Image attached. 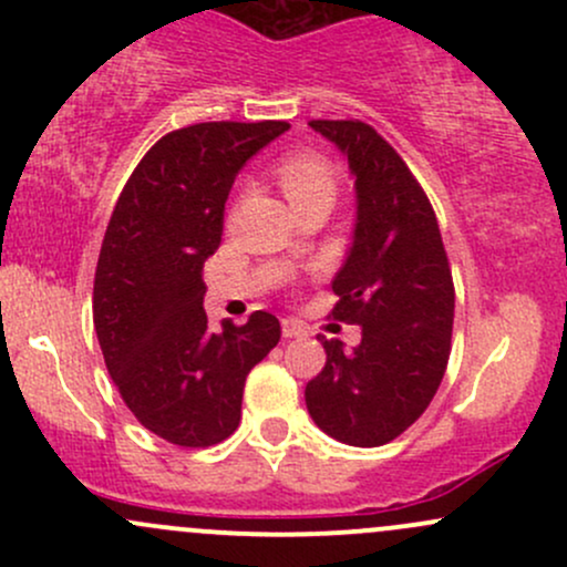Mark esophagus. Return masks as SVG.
<instances>
[{
	"label": "esophagus",
	"mask_w": 567,
	"mask_h": 567,
	"mask_svg": "<svg viewBox=\"0 0 567 567\" xmlns=\"http://www.w3.org/2000/svg\"><path fill=\"white\" fill-rule=\"evenodd\" d=\"M306 336V328L298 320H282V338H301Z\"/></svg>",
	"instance_id": "1"
}]
</instances>
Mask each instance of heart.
I'll return each instance as SVG.
<instances>
[{"label":"heart","instance_id":"obj_1","mask_svg":"<svg viewBox=\"0 0 567 567\" xmlns=\"http://www.w3.org/2000/svg\"><path fill=\"white\" fill-rule=\"evenodd\" d=\"M277 178L296 207L311 199L336 197V171L317 148H292L277 162Z\"/></svg>","mask_w":567,"mask_h":567}]
</instances>
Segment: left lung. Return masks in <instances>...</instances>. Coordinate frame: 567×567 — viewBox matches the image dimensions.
I'll return each mask as SVG.
<instances>
[{"label": "left lung", "mask_w": 567, "mask_h": 567, "mask_svg": "<svg viewBox=\"0 0 567 567\" xmlns=\"http://www.w3.org/2000/svg\"><path fill=\"white\" fill-rule=\"evenodd\" d=\"M347 154L354 243L333 279L330 317L360 324V347L320 336L328 362L306 383L315 424L357 447L386 445L421 419L451 357L455 288L434 207L394 146L360 120H311Z\"/></svg>", "instance_id": "8db88e82"}]
</instances>
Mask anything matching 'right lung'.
Listing matches in <instances>:
<instances>
[{"mask_svg":"<svg viewBox=\"0 0 567 567\" xmlns=\"http://www.w3.org/2000/svg\"><path fill=\"white\" fill-rule=\"evenodd\" d=\"M288 127L199 122L162 135L106 226L93 285L103 362L130 413L178 447H210L234 434L247 373L279 343L269 311L207 330L202 266L220 245L239 167Z\"/></svg>","mask_w":567,"mask_h":567,"instance_id":"obj_1","label":"right lung"}]
</instances>
